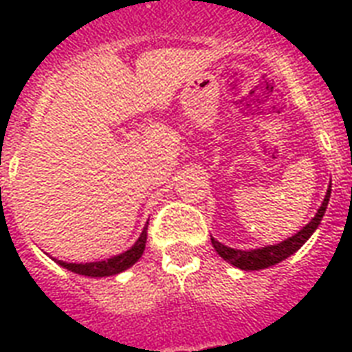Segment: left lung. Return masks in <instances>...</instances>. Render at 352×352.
<instances>
[{"label": "left lung", "mask_w": 352, "mask_h": 352, "mask_svg": "<svg viewBox=\"0 0 352 352\" xmlns=\"http://www.w3.org/2000/svg\"><path fill=\"white\" fill-rule=\"evenodd\" d=\"M329 197H331V186L327 188V193H325L322 206L318 208L316 215L312 217L311 223H307L298 234H294L289 239L281 241L278 245H267L261 246V248H254V250H237V248H230V246L223 245V243H219L214 237H212V245H214L215 252L225 261H228L234 267L241 268V270H261V268L278 265V263L285 261L289 256H292L294 252L300 250L301 246L307 243V239L316 232V228L320 226V223L323 219V214L327 210Z\"/></svg>", "instance_id": "obj_1"}]
</instances>
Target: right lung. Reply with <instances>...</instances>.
Here are the masks:
<instances>
[{
  "label": "right lung",
  "instance_id": "add662e5",
  "mask_svg": "<svg viewBox=\"0 0 352 352\" xmlns=\"http://www.w3.org/2000/svg\"><path fill=\"white\" fill-rule=\"evenodd\" d=\"M146 239H148V226L144 228L140 237L135 241V245L129 250L122 252L118 256H113L104 261H95V263H65V261H54L60 267L67 268L71 272L80 274V276H89V278H107V276H117V274L124 272L129 267H133L135 263L142 257L144 248H146Z\"/></svg>",
  "mask_w": 352,
  "mask_h": 352
}]
</instances>
